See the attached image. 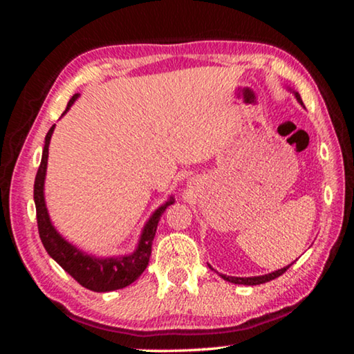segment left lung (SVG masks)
Segmentation results:
<instances>
[{"label":"left lung","mask_w":354,"mask_h":354,"mask_svg":"<svg viewBox=\"0 0 354 354\" xmlns=\"http://www.w3.org/2000/svg\"><path fill=\"white\" fill-rule=\"evenodd\" d=\"M290 91H292V93L295 95V98H297L298 103L301 104V106H304L303 101H301V96H299L298 91H295L292 88H290ZM290 266H292V264L285 266V268L279 269V270H274V272H269V274H264V275H256V277H232V275H225V274H221V277L224 279V280H227V282H232V283H236V285H259V283L269 282V280L277 279L279 275H282L285 270L290 268ZM209 268H211V266H209Z\"/></svg>","instance_id":"1"}]
</instances>
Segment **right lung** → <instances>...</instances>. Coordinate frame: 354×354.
Listing matches in <instances>:
<instances>
[{
    "label": "right lung",
    "instance_id": "1",
    "mask_svg": "<svg viewBox=\"0 0 354 354\" xmlns=\"http://www.w3.org/2000/svg\"><path fill=\"white\" fill-rule=\"evenodd\" d=\"M79 98V93L72 96L67 103V108L62 115L72 108ZM56 125L48 130L45 137V147H43L41 162L38 167L35 185H33V201L37 207V224L38 234H40L41 243L48 251V254L66 270L67 274L72 275L82 287L91 290V292H113L127 287L133 283L143 270L147 269L149 256H151V245L153 239L156 235L158 222L161 219L162 212L167 209L174 203V196L158 207L156 211L149 216V219L145 224L142 235H140L137 248L130 254L122 256H109V258H96L93 254L85 253L72 245L62 236L56 227L53 225L48 214V207L45 201V177H46V166H48V148H50L51 135L55 132Z\"/></svg>",
    "mask_w": 354,
    "mask_h": 354
}]
</instances>
